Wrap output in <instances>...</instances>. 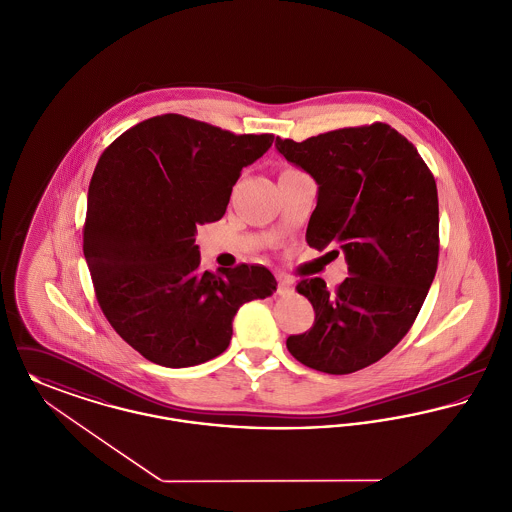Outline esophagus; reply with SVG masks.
I'll return each instance as SVG.
<instances>
[{"instance_id": "1", "label": "esophagus", "mask_w": 512, "mask_h": 512, "mask_svg": "<svg viewBox=\"0 0 512 512\" xmlns=\"http://www.w3.org/2000/svg\"><path fill=\"white\" fill-rule=\"evenodd\" d=\"M292 290H294V288H292V282H290L286 276H280V280H278V288H276V294H278V296H288Z\"/></svg>"}]
</instances>
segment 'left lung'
<instances>
[{
  "mask_svg": "<svg viewBox=\"0 0 512 512\" xmlns=\"http://www.w3.org/2000/svg\"><path fill=\"white\" fill-rule=\"evenodd\" d=\"M276 149L319 185L305 234L309 247L338 245L350 272L334 292L323 278L298 282L296 290L315 309V323L288 336L286 346L311 369L354 373L387 356L406 336L435 278V178L416 147L381 121L301 143L276 137Z\"/></svg>",
  "mask_w": 512,
  "mask_h": 512,
  "instance_id": "8db88e82",
  "label": "left lung"
}]
</instances>
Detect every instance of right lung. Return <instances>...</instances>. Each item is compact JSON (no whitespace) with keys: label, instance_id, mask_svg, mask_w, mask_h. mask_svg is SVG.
<instances>
[{"label":"right lung","instance_id":"obj_1","mask_svg":"<svg viewBox=\"0 0 512 512\" xmlns=\"http://www.w3.org/2000/svg\"><path fill=\"white\" fill-rule=\"evenodd\" d=\"M272 141L164 114L102 152L83 251L102 313L143 358L189 367L220 356L241 305L276 290L263 265L201 271L195 245L197 226L224 216L241 168Z\"/></svg>","mask_w":512,"mask_h":512}]
</instances>
